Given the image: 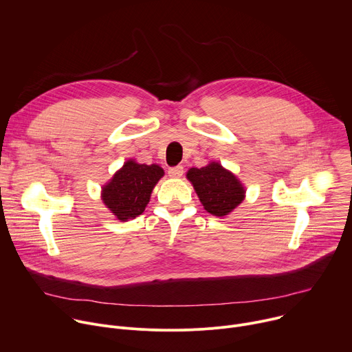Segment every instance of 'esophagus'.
I'll return each mask as SVG.
<instances>
[{
    "label": "esophagus",
    "instance_id": "esophagus-1",
    "mask_svg": "<svg viewBox=\"0 0 352 352\" xmlns=\"http://www.w3.org/2000/svg\"><path fill=\"white\" fill-rule=\"evenodd\" d=\"M184 174V167L182 166H177V167H171L168 170V175L171 178H181Z\"/></svg>",
    "mask_w": 352,
    "mask_h": 352
}]
</instances>
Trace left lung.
Masks as SVG:
<instances>
[{
	"label": "left lung",
	"instance_id": "8db88e82",
	"mask_svg": "<svg viewBox=\"0 0 352 352\" xmlns=\"http://www.w3.org/2000/svg\"><path fill=\"white\" fill-rule=\"evenodd\" d=\"M186 178L205 210L216 217L228 216L245 199L246 189L242 182L217 162L202 168H189Z\"/></svg>",
	"mask_w": 352,
	"mask_h": 352
}]
</instances>
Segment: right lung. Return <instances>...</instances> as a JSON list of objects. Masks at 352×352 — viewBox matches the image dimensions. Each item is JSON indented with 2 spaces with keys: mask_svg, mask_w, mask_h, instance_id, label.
<instances>
[{
  "mask_svg": "<svg viewBox=\"0 0 352 352\" xmlns=\"http://www.w3.org/2000/svg\"><path fill=\"white\" fill-rule=\"evenodd\" d=\"M159 164H139L129 159L102 188V200L120 221L142 214L152 196L153 188L163 178Z\"/></svg>",
  "mask_w": 352,
  "mask_h": 352,
  "instance_id": "obj_1",
  "label": "right lung"
}]
</instances>
